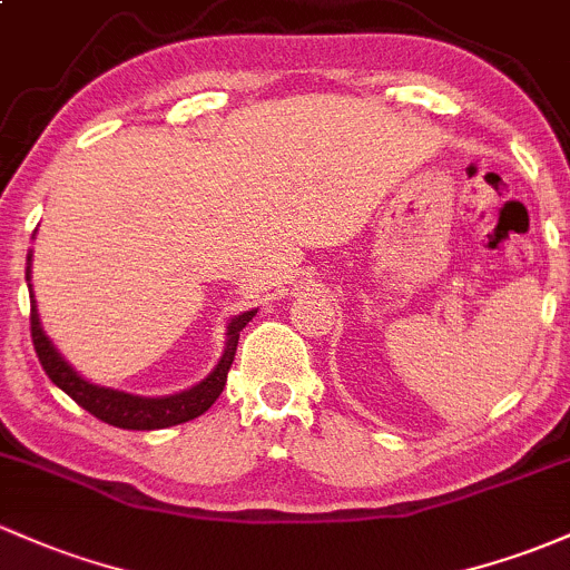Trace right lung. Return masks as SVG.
Listing matches in <instances>:
<instances>
[{"label":"right lung","mask_w":570,"mask_h":570,"mask_svg":"<svg viewBox=\"0 0 570 570\" xmlns=\"http://www.w3.org/2000/svg\"><path fill=\"white\" fill-rule=\"evenodd\" d=\"M32 261V255H29ZM27 279H29V266H27ZM29 298H32V312H29V328H32V342L35 353H38L42 370L51 377L59 389L65 391L67 396L78 402L83 410H89L95 419L106 421V424L119 426V430H165V426L185 424V421L198 419L209 410L217 396L223 394L225 381H228V370L234 364L236 345H238V332L247 326L255 317V309L242 312L234 321L228 323V342H225V353L219 358V364L214 366L212 375L204 377L193 389L179 391V394L170 396H136L125 394V391L116 389H102V385H95L83 381L76 370L62 358V353L53 347V342L48 340L46 332L40 326L38 307H35V296L29 291Z\"/></svg>","instance_id":"obj_1"}]
</instances>
